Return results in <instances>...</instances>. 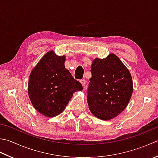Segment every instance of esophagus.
<instances>
[{
    "label": "esophagus",
    "mask_w": 158,
    "mask_h": 158,
    "mask_svg": "<svg viewBox=\"0 0 158 158\" xmlns=\"http://www.w3.org/2000/svg\"><path fill=\"white\" fill-rule=\"evenodd\" d=\"M80 82H81L82 85L83 86V88H84L85 86V83H86V82H85V79H81V81H80Z\"/></svg>",
    "instance_id": "obj_1"
}]
</instances>
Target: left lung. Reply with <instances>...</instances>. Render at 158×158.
I'll return each mask as SVG.
<instances>
[{"label": "left lung", "instance_id": "1", "mask_svg": "<svg viewBox=\"0 0 158 158\" xmlns=\"http://www.w3.org/2000/svg\"><path fill=\"white\" fill-rule=\"evenodd\" d=\"M88 87V103L97 118L107 120L118 116L127 106L133 92L131 74L120 59L110 54L92 61Z\"/></svg>", "mask_w": 158, "mask_h": 158}]
</instances>
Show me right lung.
I'll return each mask as SVG.
<instances>
[{"label": "right lung", "mask_w": 158, "mask_h": 158, "mask_svg": "<svg viewBox=\"0 0 158 158\" xmlns=\"http://www.w3.org/2000/svg\"><path fill=\"white\" fill-rule=\"evenodd\" d=\"M65 56L49 51L31 73L28 92L35 109L47 117L61 114L75 92L83 89L64 66Z\"/></svg>", "instance_id": "obj_1"}]
</instances>
